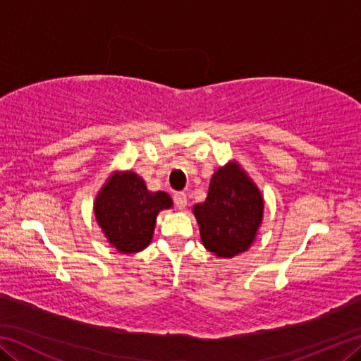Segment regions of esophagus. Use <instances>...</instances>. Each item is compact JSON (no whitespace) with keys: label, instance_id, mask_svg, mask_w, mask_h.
Instances as JSON below:
<instances>
[{"label":"esophagus","instance_id":"1","mask_svg":"<svg viewBox=\"0 0 361 361\" xmlns=\"http://www.w3.org/2000/svg\"><path fill=\"white\" fill-rule=\"evenodd\" d=\"M173 202H175V205L178 207L180 210H183L185 209V207L188 205V197H186V194L185 192H175L173 194Z\"/></svg>","mask_w":361,"mask_h":361}]
</instances>
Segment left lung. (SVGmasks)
Here are the masks:
<instances>
[{"instance_id":"obj_1","label":"left lung","mask_w":361,"mask_h":361,"mask_svg":"<svg viewBox=\"0 0 361 361\" xmlns=\"http://www.w3.org/2000/svg\"><path fill=\"white\" fill-rule=\"evenodd\" d=\"M262 209L259 189L237 164L218 169L205 202L194 207L204 247L221 258L245 252L255 240Z\"/></svg>"}]
</instances>
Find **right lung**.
I'll return each mask as SVG.
<instances>
[{
	"label": "right lung",
	"mask_w": 361,
	"mask_h": 361,
	"mask_svg": "<svg viewBox=\"0 0 361 361\" xmlns=\"http://www.w3.org/2000/svg\"><path fill=\"white\" fill-rule=\"evenodd\" d=\"M172 207L167 192H151L137 173L108 178L95 200V216L108 242L122 253H137L149 245L156 216Z\"/></svg>",
	"instance_id": "add662e5"
}]
</instances>
